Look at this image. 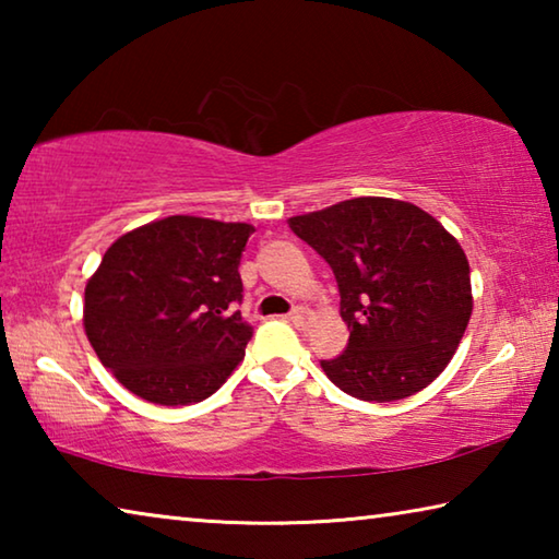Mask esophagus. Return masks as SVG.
<instances>
[{
    "label": "esophagus",
    "instance_id": "34e87169",
    "mask_svg": "<svg viewBox=\"0 0 559 559\" xmlns=\"http://www.w3.org/2000/svg\"><path fill=\"white\" fill-rule=\"evenodd\" d=\"M308 320H310V310L308 308H296V310H293V313H290V323H296L298 328H302V325H306L308 323Z\"/></svg>",
    "mask_w": 559,
    "mask_h": 559
}]
</instances>
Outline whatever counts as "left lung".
Instances as JSON below:
<instances>
[{
  "mask_svg": "<svg viewBox=\"0 0 559 559\" xmlns=\"http://www.w3.org/2000/svg\"><path fill=\"white\" fill-rule=\"evenodd\" d=\"M288 224L337 278L349 340L343 355L320 362L330 382L357 400L394 402L447 370L473 313L456 236L390 197H355Z\"/></svg>",
  "mask_w": 559,
  "mask_h": 559,
  "instance_id": "8db88e82",
  "label": "left lung"
}]
</instances>
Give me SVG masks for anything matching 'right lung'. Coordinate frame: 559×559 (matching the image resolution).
Listing matches in <instances>:
<instances>
[{
  "label": "right lung",
  "instance_id": "obj_1",
  "mask_svg": "<svg viewBox=\"0 0 559 559\" xmlns=\"http://www.w3.org/2000/svg\"><path fill=\"white\" fill-rule=\"evenodd\" d=\"M251 224L175 214L126 231L86 283L83 328L112 377L153 404H194L243 359L239 261Z\"/></svg>",
  "mask_w": 559,
  "mask_h": 559
}]
</instances>
